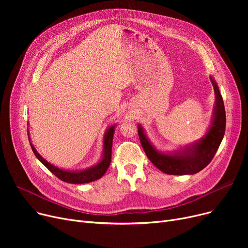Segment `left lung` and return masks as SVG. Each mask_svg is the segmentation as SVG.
<instances>
[{"label":"left lung","mask_w":248,"mask_h":248,"mask_svg":"<svg viewBox=\"0 0 248 248\" xmlns=\"http://www.w3.org/2000/svg\"><path fill=\"white\" fill-rule=\"evenodd\" d=\"M210 80L214 88L215 104L210 125L199 140L178 150L163 152L153 145L144 126L138 124V134L147 157L159 170L168 175H193L200 172L212 161L223 140L226 126L224 103L219 87L211 75Z\"/></svg>","instance_id":"1"}]
</instances>
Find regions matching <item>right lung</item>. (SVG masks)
<instances>
[{
    "mask_svg": "<svg viewBox=\"0 0 248 248\" xmlns=\"http://www.w3.org/2000/svg\"><path fill=\"white\" fill-rule=\"evenodd\" d=\"M115 127H116V124H113L106 129V133L103 135L102 153H101V157L99 161L96 164L90 166L86 169H82V170H66V169H62L49 163L34 148L33 144L31 142L29 131H28V137H29V141H30L32 151L36 155V158L40 161L52 174H54L57 178H59L63 182H66V183L84 184V183H89V182H93L100 179L108 171L111 161V148H112V140H113Z\"/></svg>",
    "mask_w": 248,
    "mask_h": 248,
    "instance_id": "1",
    "label": "right lung"
}]
</instances>
